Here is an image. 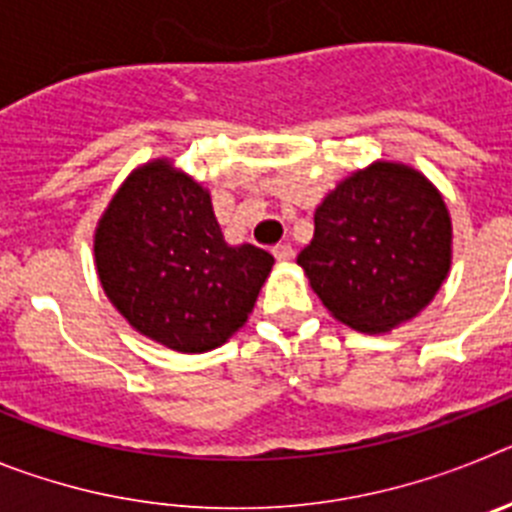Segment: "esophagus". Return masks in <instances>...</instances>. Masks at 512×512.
Returning a JSON list of instances; mask_svg holds the SVG:
<instances>
[{"label": "esophagus", "instance_id": "34e87169", "mask_svg": "<svg viewBox=\"0 0 512 512\" xmlns=\"http://www.w3.org/2000/svg\"><path fill=\"white\" fill-rule=\"evenodd\" d=\"M274 259L282 261V264H287V261L295 259V248L289 246V243H282V246H274Z\"/></svg>", "mask_w": 512, "mask_h": 512}]
</instances>
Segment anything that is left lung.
<instances>
[{"instance_id":"obj_1","label":"left lung","mask_w":512,"mask_h":512,"mask_svg":"<svg viewBox=\"0 0 512 512\" xmlns=\"http://www.w3.org/2000/svg\"><path fill=\"white\" fill-rule=\"evenodd\" d=\"M451 246L436 184L402 161H374L325 194L297 264L338 323L379 336L431 305L449 277Z\"/></svg>"}]
</instances>
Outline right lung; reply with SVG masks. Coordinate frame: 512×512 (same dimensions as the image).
I'll list each match as a JSON object with an SVG mask.
<instances>
[{"mask_svg": "<svg viewBox=\"0 0 512 512\" xmlns=\"http://www.w3.org/2000/svg\"><path fill=\"white\" fill-rule=\"evenodd\" d=\"M94 266L130 328L179 354H207L246 325L274 256L225 241L210 189L171 158L125 176L94 228Z\"/></svg>", "mask_w": 512, "mask_h": 512, "instance_id": "add662e5", "label": "right lung"}]
</instances>
